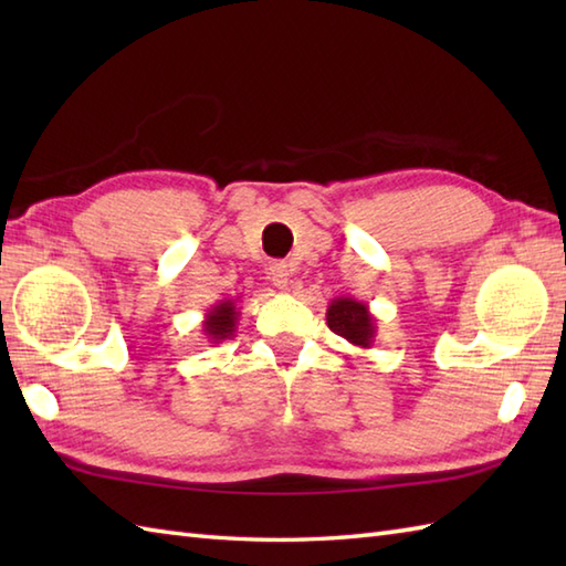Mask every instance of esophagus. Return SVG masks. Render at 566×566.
Wrapping results in <instances>:
<instances>
[{"label":"esophagus","mask_w":566,"mask_h":566,"mask_svg":"<svg viewBox=\"0 0 566 566\" xmlns=\"http://www.w3.org/2000/svg\"><path fill=\"white\" fill-rule=\"evenodd\" d=\"M268 274H270V280H272L276 290H286V286H290L292 270H290V264H286V262H272Z\"/></svg>","instance_id":"34e87169"}]
</instances>
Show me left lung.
<instances>
[{
  "mask_svg": "<svg viewBox=\"0 0 566 566\" xmlns=\"http://www.w3.org/2000/svg\"><path fill=\"white\" fill-rule=\"evenodd\" d=\"M326 321L333 333H338L347 343L363 347V350H367V347H371V343H375V335H377L375 316L369 314L367 304L357 302L353 296H335L328 304Z\"/></svg>",
  "mask_w": 566,
  "mask_h": 566,
  "instance_id": "1",
  "label": "left lung"
}]
</instances>
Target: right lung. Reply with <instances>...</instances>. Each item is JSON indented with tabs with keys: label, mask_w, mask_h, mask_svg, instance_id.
<instances>
[{
	"label": "right lung",
	"mask_w": 566,
	"mask_h": 566,
	"mask_svg": "<svg viewBox=\"0 0 566 566\" xmlns=\"http://www.w3.org/2000/svg\"><path fill=\"white\" fill-rule=\"evenodd\" d=\"M238 316H240V311L235 308L233 298H221L219 304H213L201 321V328H203V335H207V340L221 343V340L233 338L235 328H238Z\"/></svg>",
	"instance_id": "right-lung-1"
}]
</instances>
